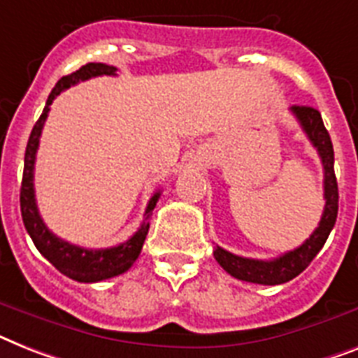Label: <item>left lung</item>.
I'll use <instances>...</instances> for the list:
<instances>
[{
    "instance_id": "1",
    "label": "left lung",
    "mask_w": 358,
    "mask_h": 358,
    "mask_svg": "<svg viewBox=\"0 0 358 358\" xmlns=\"http://www.w3.org/2000/svg\"><path fill=\"white\" fill-rule=\"evenodd\" d=\"M292 115L296 117L307 138L317 148L320 155L322 166H324V199L326 206L322 212V220L309 238L294 250L282 254L274 259H252L241 258L229 250L215 247V262L225 268L230 276L259 285H280L289 280L296 278L298 274L306 271V267L313 262V258L320 252L326 243L327 236L335 227L336 214H338V185L335 177V153H333L331 137L327 133L326 126L322 122V117L315 108L309 106H292Z\"/></svg>"
}]
</instances>
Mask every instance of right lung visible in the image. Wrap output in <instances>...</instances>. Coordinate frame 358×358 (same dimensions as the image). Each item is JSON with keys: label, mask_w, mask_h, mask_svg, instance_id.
I'll use <instances>...</instances> for the list:
<instances>
[{"label": "right lung", "mask_w": 358, "mask_h": 358, "mask_svg": "<svg viewBox=\"0 0 358 358\" xmlns=\"http://www.w3.org/2000/svg\"><path fill=\"white\" fill-rule=\"evenodd\" d=\"M102 75L115 76L117 75V67L106 66V64H94L93 62V64H85V66H82L75 73L62 76L58 80V84L55 85V90L49 94L45 108H43V113L40 115L38 122L34 124L31 137H29V143H27L22 190H20V206H22L23 225H25L27 232H29V236H31L34 245H36V249L62 274L69 276L71 280L84 283L102 282V280L119 276V274L126 273L135 264V259L138 258V254L143 250L144 239H146L148 229H150L148 220H150L152 210L155 208L159 196H161V192H155L152 196V199H150L146 206V212H144L143 225L138 227L137 232L129 239H126L124 243L117 245V247H109V249L91 250L71 245L69 241H64V239L52 234L51 230L47 229L45 223H43V220H41L40 212H38L36 196H34V162H36V152L38 146H40L41 129H43L47 115L51 111L49 106L52 104V100L62 91L69 90L71 85Z\"/></svg>", "instance_id": "add662e5"}]
</instances>
